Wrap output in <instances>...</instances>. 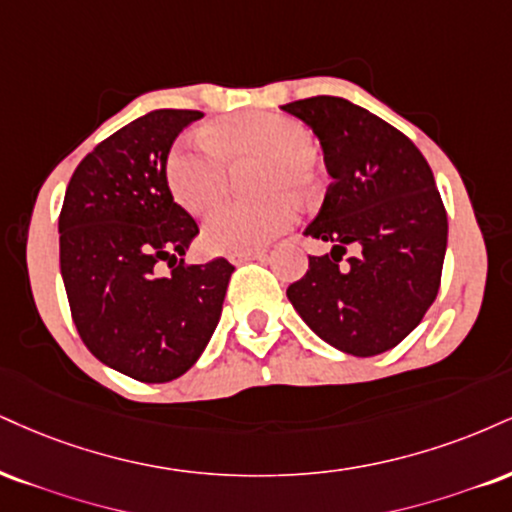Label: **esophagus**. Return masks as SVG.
I'll return each instance as SVG.
<instances>
[{"label":"esophagus","mask_w":512,"mask_h":512,"mask_svg":"<svg viewBox=\"0 0 512 512\" xmlns=\"http://www.w3.org/2000/svg\"><path fill=\"white\" fill-rule=\"evenodd\" d=\"M264 250H250V252H236V255H229V262L240 264V262H248V260H264Z\"/></svg>","instance_id":"esophagus-1"}]
</instances>
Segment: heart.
Masks as SVG:
<instances>
[{"instance_id": "b5f03b06", "label": "heart", "mask_w": 512, "mask_h": 512, "mask_svg": "<svg viewBox=\"0 0 512 512\" xmlns=\"http://www.w3.org/2000/svg\"><path fill=\"white\" fill-rule=\"evenodd\" d=\"M312 138L303 123L281 114L248 112L219 121L207 138L188 135L171 147L164 164L166 186L190 214H202L226 195L231 166H255V188L267 193L252 202H226L205 221L202 238L209 250L250 252L281 236L295 219L288 193L312 190Z\"/></svg>"}]
</instances>
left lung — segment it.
<instances>
[{
    "label": "left lung",
    "mask_w": 512,
    "mask_h": 512,
    "mask_svg": "<svg viewBox=\"0 0 512 512\" xmlns=\"http://www.w3.org/2000/svg\"><path fill=\"white\" fill-rule=\"evenodd\" d=\"M281 109L315 131L334 178L303 231L334 248L310 257L288 300L343 353L391 350L422 322L441 286L448 219L432 169L408 135L343 97L317 95ZM348 244L356 248L350 258Z\"/></svg>",
    "instance_id": "obj_1"
}]
</instances>
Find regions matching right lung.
Here are the masks:
<instances>
[{
  "mask_svg": "<svg viewBox=\"0 0 512 512\" xmlns=\"http://www.w3.org/2000/svg\"><path fill=\"white\" fill-rule=\"evenodd\" d=\"M197 119L193 109H157L109 135L76 166L59 214L61 276L80 338L145 384L195 365L233 272L224 257L183 260L200 229L171 197L164 164Z\"/></svg>",
  "mask_w": 512,
  "mask_h": 512,
  "instance_id": "right-lung-1",
  "label": "right lung"
}]
</instances>
